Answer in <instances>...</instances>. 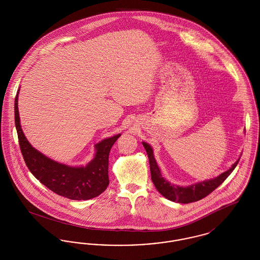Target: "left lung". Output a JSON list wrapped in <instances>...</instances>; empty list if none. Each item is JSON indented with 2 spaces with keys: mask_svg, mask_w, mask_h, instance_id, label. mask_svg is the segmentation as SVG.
I'll use <instances>...</instances> for the list:
<instances>
[{
  "mask_svg": "<svg viewBox=\"0 0 260 260\" xmlns=\"http://www.w3.org/2000/svg\"><path fill=\"white\" fill-rule=\"evenodd\" d=\"M142 144L148 155L151 178H152L154 185L157 188L159 193L165 198H167L172 202H176V203H180V204H189V203L197 202L201 199L207 197L231 174L240 160L239 159L238 161H236L229 170H227L226 172L219 174L218 176H216L214 178L200 181V182H197L195 184H191V185H174L173 183L168 181L165 177H162L161 170L158 167V164L155 160L152 147L149 145L148 143H146L144 141L142 142Z\"/></svg>",
  "mask_w": 260,
  "mask_h": 260,
  "instance_id": "1",
  "label": "left lung"
}]
</instances>
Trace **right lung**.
<instances>
[{
  "mask_svg": "<svg viewBox=\"0 0 260 260\" xmlns=\"http://www.w3.org/2000/svg\"><path fill=\"white\" fill-rule=\"evenodd\" d=\"M18 93L14 100V121L25 164L38 180L55 194L70 200H89L103 193L109 184L108 157L121 134L94 145L95 154L87 166L71 167L53 161L34 148L24 136L18 113Z\"/></svg>",
  "mask_w": 260,
  "mask_h": 260,
  "instance_id": "1",
  "label": "right lung"
}]
</instances>
